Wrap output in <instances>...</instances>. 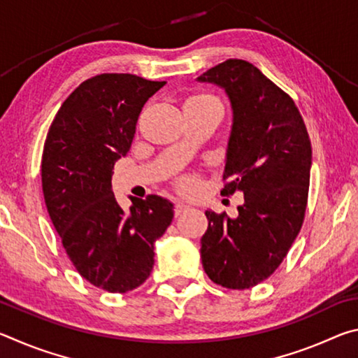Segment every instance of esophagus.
<instances>
[{
    "label": "esophagus",
    "instance_id": "esophagus-1",
    "mask_svg": "<svg viewBox=\"0 0 358 358\" xmlns=\"http://www.w3.org/2000/svg\"><path fill=\"white\" fill-rule=\"evenodd\" d=\"M187 208H189V205L185 203V202H177V205H175V215H181L183 211H186Z\"/></svg>",
    "mask_w": 358,
    "mask_h": 358
}]
</instances>
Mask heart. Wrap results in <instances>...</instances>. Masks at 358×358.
Wrapping results in <instances>:
<instances>
[{
	"label": "heart",
	"instance_id": "b5f03b06",
	"mask_svg": "<svg viewBox=\"0 0 358 358\" xmlns=\"http://www.w3.org/2000/svg\"><path fill=\"white\" fill-rule=\"evenodd\" d=\"M201 101H216L213 96L210 94H196V96H191L189 99H187L186 102H201ZM194 185V178H186L185 180V186L189 187Z\"/></svg>",
	"mask_w": 358,
	"mask_h": 358
}]
</instances>
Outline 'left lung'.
I'll use <instances>...</instances> for the list:
<instances>
[{
  "label": "left lung",
  "mask_w": 358,
  "mask_h": 358,
  "mask_svg": "<svg viewBox=\"0 0 358 358\" xmlns=\"http://www.w3.org/2000/svg\"><path fill=\"white\" fill-rule=\"evenodd\" d=\"M221 87L234 120L221 194L243 192L237 217L207 210L201 238L205 273L227 289L266 280L287 256L308 203L311 142L287 93L245 59H227L197 77Z\"/></svg>",
  "instance_id": "1"
}]
</instances>
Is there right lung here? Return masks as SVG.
Returning <instances> with one entry per match:
<instances>
[{
  "label": "right lung",
  "instance_id": "add662e5",
  "mask_svg": "<svg viewBox=\"0 0 358 358\" xmlns=\"http://www.w3.org/2000/svg\"><path fill=\"white\" fill-rule=\"evenodd\" d=\"M164 85L132 74L88 78L59 107L44 143L48 216L76 270L107 292L124 294L145 282L155 241L173 220L167 199H132L124 211L112 191L115 162L129 151L145 102Z\"/></svg>",
  "mask_w": 358,
  "mask_h": 358
}]
</instances>
